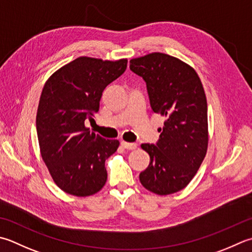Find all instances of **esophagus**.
<instances>
[{
    "label": "esophagus",
    "mask_w": 252,
    "mask_h": 252,
    "mask_svg": "<svg viewBox=\"0 0 252 252\" xmlns=\"http://www.w3.org/2000/svg\"><path fill=\"white\" fill-rule=\"evenodd\" d=\"M121 145H122V147H125V149H126V150H135L137 147L136 143H127L125 141L121 142Z\"/></svg>",
    "instance_id": "1"
}]
</instances>
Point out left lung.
I'll return each mask as SVG.
<instances>
[{"label": "left lung", "instance_id": "left-lung-1", "mask_svg": "<svg viewBox=\"0 0 252 252\" xmlns=\"http://www.w3.org/2000/svg\"><path fill=\"white\" fill-rule=\"evenodd\" d=\"M130 68L145 81L152 110L165 118L156 145H141L149 153L150 165L140 181L153 193H175L189 185L208 151L203 85L193 67L169 54L153 52L132 59Z\"/></svg>", "mask_w": 252, "mask_h": 252}]
</instances>
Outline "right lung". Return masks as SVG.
<instances>
[{
    "label": "right lung",
    "instance_id": "right-lung-1",
    "mask_svg": "<svg viewBox=\"0 0 252 252\" xmlns=\"http://www.w3.org/2000/svg\"><path fill=\"white\" fill-rule=\"evenodd\" d=\"M126 63L80 57L44 84L36 117L40 154L53 181L68 194L90 196L106 184L105 161L120 143L91 132L85 121L93 120L103 90L125 73Z\"/></svg>",
    "mask_w": 252,
    "mask_h": 252
}]
</instances>
